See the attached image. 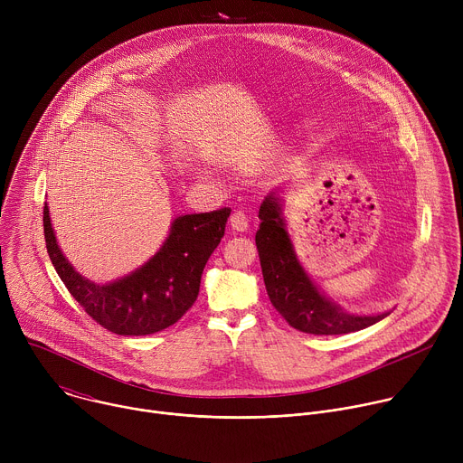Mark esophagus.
<instances>
[{
    "instance_id": "esophagus-1",
    "label": "esophagus",
    "mask_w": 463,
    "mask_h": 463,
    "mask_svg": "<svg viewBox=\"0 0 463 463\" xmlns=\"http://www.w3.org/2000/svg\"><path fill=\"white\" fill-rule=\"evenodd\" d=\"M231 227L236 232H245L249 229V218L241 211H236L231 216Z\"/></svg>"
}]
</instances>
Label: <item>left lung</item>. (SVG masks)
<instances>
[{
    "instance_id": "1",
    "label": "left lung",
    "mask_w": 463,
    "mask_h": 463,
    "mask_svg": "<svg viewBox=\"0 0 463 463\" xmlns=\"http://www.w3.org/2000/svg\"><path fill=\"white\" fill-rule=\"evenodd\" d=\"M258 218L261 223L254 240L263 282L271 304L289 326L311 335H341L359 332L390 315H354L318 291L297 258L286 231L282 200L275 192L261 202Z\"/></svg>"
}]
</instances>
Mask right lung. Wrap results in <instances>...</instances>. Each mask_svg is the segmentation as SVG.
I'll use <instances>...</instances> for the list:
<instances>
[{"instance_id": "1", "label": "right lung", "mask_w": 463, "mask_h": 463, "mask_svg": "<svg viewBox=\"0 0 463 463\" xmlns=\"http://www.w3.org/2000/svg\"><path fill=\"white\" fill-rule=\"evenodd\" d=\"M229 214L225 207L175 218L168 238L145 266L109 284L88 280L61 254L47 203L43 234L58 277L97 324L117 335H150L175 324L195 302L205 263L225 234Z\"/></svg>"}]
</instances>
